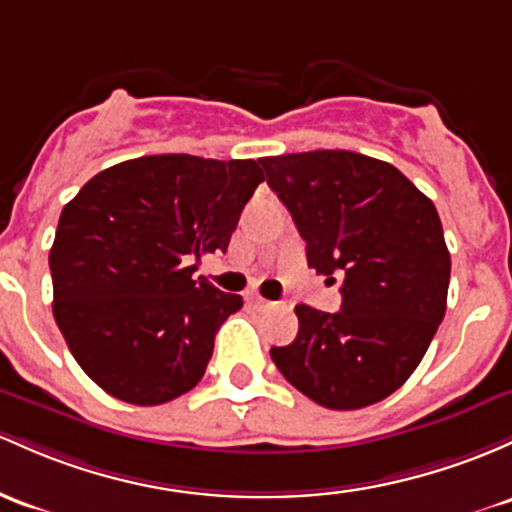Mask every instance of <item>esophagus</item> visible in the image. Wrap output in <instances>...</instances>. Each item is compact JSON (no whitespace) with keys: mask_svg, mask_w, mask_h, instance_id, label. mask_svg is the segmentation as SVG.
Returning a JSON list of instances; mask_svg holds the SVG:
<instances>
[{"mask_svg":"<svg viewBox=\"0 0 512 512\" xmlns=\"http://www.w3.org/2000/svg\"><path fill=\"white\" fill-rule=\"evenodd\" d=\"M247 303H250L252 308H257V311H267V308H272V306H274L272 301L262 299V296H257V294H250V296H247Z\"/></svg>","mask_w":512,"mask_h":512,"instance_id":"esophagus-1","label":"esophagus"}]
</instances>
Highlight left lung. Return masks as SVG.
I'll return each mask as SVG.
<instances>
[{"label": "left lung", "instance_id": "obj_1", "mask_svg": "<svg viewBox=\"0 0 512 512\" xmlns=\"http://www.w3.org/2000/svg\"><path fill=\"white\" fill-rule=\"evenodd\" d=\"M306 240L308 267L342 274L338 313L296 306L299 335L272 347L303 396L333 411L384 401L415 372L445 318L449 250L435 204L389 165L350 150L262 157Z\"/></svg>", "mask_w": 512, "mask_h": 512}]
</instances>
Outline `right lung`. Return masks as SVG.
Listing matches in <instances>:
<instances>
[{
  "mask_svg": "<svg viewBox=\"0 0 512 512\" xmlns=\"http://www.w3.org/2000/svg\"><path fill=\"white\" fill-rule=\"evenodd\" d=\"M262 179L255 160L148 155L94 174L65 204L48 257L53 316L94 384L133 406L199 384L243 299L194 279L189 262L228 250Z\"/></svg>",
  "mask_w": 512,
  "mask_h": 512,
  "instance_id": "right-lung-1",
  "label": "right lung"
}]
</instances>
